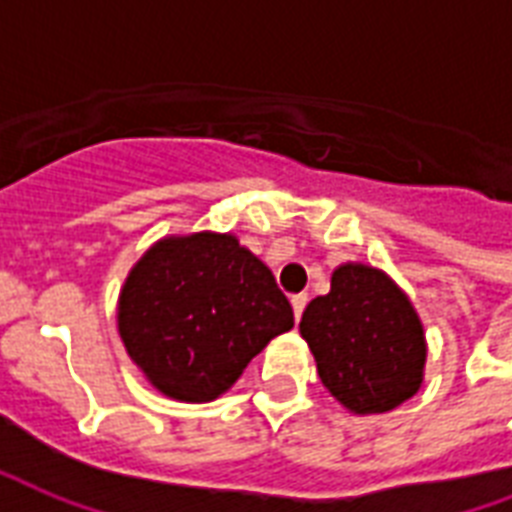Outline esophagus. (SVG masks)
<instances>
[{"instance_id": "1", "label": "esophagus", "mask_w": 512, "mask_h": 512, "mask_svg": "<svg viewBox=\"0 0 512 512\" xmlns=\"http://www.w3.org/2000/svg\"><path fill=\"white\" fill-rule=\"evenodd\" d=\"M307 293H296V296H291V307H293V315H296V320L301 318V312H304V307H307Z\"/></svg>"}]
</instances>
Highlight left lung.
Masks as SVG:
<instances>
[{
	"label": "left lung",
	"instance_id": "1",
	"mask_svg": "<svg viewBox=\"0 0 512 512\" xmlns=\"http://www.w3.org/2000/svg\"><path fill=\"white\" fill-rule=\"evenodd\" d=\"M320 382L355 414H384L422 384L425 334L411 301L374 267L344 264L299 323Z\"/></svg>",
	"mask_w": 512,
	"mask_h": 512
}]
</instances>
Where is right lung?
I'll use <instances>...</instances> for the list:
<instances>
[{"label":"right lung","mask_w":512,"mask_h":512,"mask_svg":"<svg viewBox=\"0 0 512 512\" xmlns=\"http://www.w3.org/2000/svg\"><path fill=\"white\" fill-rule=\"evenodd\" d=\"M120 336L160 392L219 398L272 336L293 328L275 277L232 235L162 240L138 261L120 296Z\"/></svg>","instance_id":"add662e5"}]
</instances>
